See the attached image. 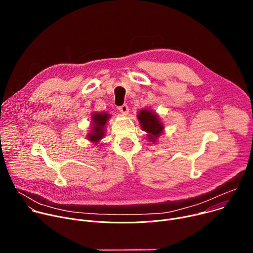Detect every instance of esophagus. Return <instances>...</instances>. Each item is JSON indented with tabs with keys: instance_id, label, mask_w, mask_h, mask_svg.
<instances>
[{
	"instance_id": "obj_1",
	"label": "esophagus",
	"mask_w": 253,
	"mask_h": 253,
	"mask_svg": "<svg viewBox=\"0 0 253 253\" xmlns=\"http://www.w3.org/2000/svg\"><path fill=\"white\" fill-rule=\"evenodd\" d=\"M118 110H119L121 113H123V114H128V112H129V107H128L126 104H124V105L118 107Z\"/></svg>"
}]
</instances>
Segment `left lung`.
<instances>
[{"instance_id": "left-lung-1", "label": "left lung", "mask_w": 253, "mask_h": 253, "mask_svg": "<svg viewBox=\"0 0 253 253\" xmlns=\"http://www.w3.org/2000/svg\"><path fill=\"white\" fill-rule=\"evenodd\" d=\"M141 129L147 132L148 140L156 142L164 131V126L159 116L150 109H142L137 115Z\"/></svg>"}]
</instances>
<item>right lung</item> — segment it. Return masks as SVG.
<instances>
[{"label": "right lung", "mask_w": 253, "mask_h": 253, "mask_svg": "<svg viewBox=\"0 0 253 253\" xmlns=\"http://www.w3.org/2000/svg\"><path fill=\"white\" fill-rule=\"evenodd\" d=\"M110 115L105 112H100V113H93L91 116V132L87 135L88 140L91 142L97 144L104 136H105V127L107 124V121L109 120Z\"/></svg>", "instance_id": "1"}]
</instances>
